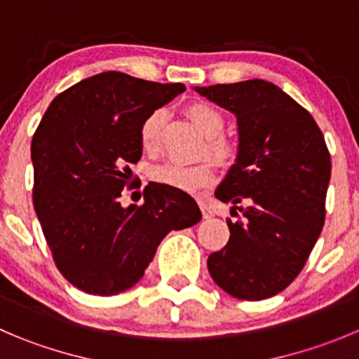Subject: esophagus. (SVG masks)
Wrapping results in <instances>:
<instances>
[{
    "instance_id": "esophagus-1",
    "label": "esophagus",
    "mask_w": 359,
    "mask_h": 359,
    "mask_svg": "<svg viewBox=\"0 0 359 359\" xmlns=\"http://www.w3.org/2000/svg\"><path fill=\"white\" fill-rule=\"evenodd\" d=\"M199 206H201V211H203V217L204 218H211V217H213V211H211V208L208 206L206 201H199Z\"/></svg>"
}]
</instances>
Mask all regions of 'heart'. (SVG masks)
Wrapping results in <instances>:
<instances>
[{
    "label": "heart",
    "instance_id": "b5f03b06",
    "mask_svg": "<svg viewBox=\"0 0 359 359\" xmlns=\"http://www.w3.org/2000/svg\"><path fill=\"white\" fill-rule=\"evenodd\" d=\"M187 114L194 125L206 135V146L203 155H210L218 165L229 167L234 163L238 156V148L231 139L222 135L225 128V118L215 105L208 102H194L187 107ZM163 112L160 109L149 112L139 128V141L141 148L148 155H155L160 149V135H162ZM217 177V165L210 158H204L192 165L167 162L151 170V180L160 185L172 187L183 192H196L211 185Z\"/></svg>",
    "mask_w": 359,
    "mask_h": 359
}]
</instances>
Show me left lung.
Listing matches in <instances>:
<instances>
[{"label": "left lung", "mask_w": 359, "mask_h": 359, "mask_svg": "<svg viewBox=\"0 0 359 359\" xmlns=\"http://www.w3.org/2000/svg\"><path fill=\"white\" fill-rule=\"evenodd\" d=\"M194 90L238 119V158L215 197L231 203L227 245L208 257L218 287L259 302L284 291L305 266L326 218L331 160L306 109L262 79Z\"/></svg>", "instance_id": "left-lung-1"}]
</instances>
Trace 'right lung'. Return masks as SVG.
<instances>
[{
  "label": "right lung",
  "instance_id": "right-lung-1",
  "mask_svg": "<svg viewBox=\"0 0 359 359\" xmlns=\"http://www.w3.org/2000/svg\"><path fill=\"white\" fill-rule=\"evenodd\" d=\"M183 91L104 72L57 95L33 135L36 217L61 275L88 294L130 289L167 233L203 217L189 194L160 183L146 185L142 204L119 201L142 155L141 123Z\"/></svg>",
  "mask_w": 359,
  "mask_h": 359
}]
</instances>
